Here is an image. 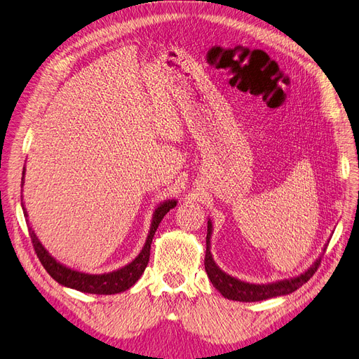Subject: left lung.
Returning <instances> with one entry per match:
<instances>
[{
	"label": "left lung",
	"mask_w": 359,
	"mask_h": 359,
	"mask_svg": "<svg viewBox=\"0 0 359 359\" xmlns=\"http://www.w3.org/2000/svg\"><path fill=\"white\" fill-rule=\"evenodd\" d=\"M211 236H212V222L208 219V232H206V253H205V271L208 274L212 286L219 290L222 295L227 299L232 301H240V302H256V301H264L269 298H276L281 295H289V293L295 292L299 289L304 283H307L310 277L316 273V269L319 268L320 259L325 253V250L328 247L330 240L327 244L323 245V253L314 260V262L304 271V273L285 278V280H278L273 281V283H266V285H256V283H248V281H243L236 277H232L215 264V260L211 253Z\"/></svg>",
	"instance_id": "8db88e82"
}]
</instances>
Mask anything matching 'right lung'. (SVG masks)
Listing matches in <instances>:
<instances>
[{
	"label": "right lung",
	"instance_id": "add662e5",
	"mask_svg": "<svg viewBox=\"0 0 359 359\" xmlns=\"http://www.w3.org/2000/svg\"><path fill=\"white\" fill-rule=\"evenodd\" d=\"M25 170L27 169L24 166L22 184H20L22 187L25 182ZM177 203H178L177 199H168V201H163L161 203H158L156 206L145 244H144L142 250L139 252V255L132 260V262H128L127 265L118 268L115 271H111V273L90 274V273H83V271H78V269L61 264L60 260H57L48 252L45 245L40 243L34 229L29 226L25 202H24V198L20 196V205H22L24 215L27 217V224H28V231H29L32 245H34V250L40 259V262L43 266H45L49 276L55 281H58L61 286H66V287L79 290L83 293H94V295H115V293L126 292L127 289H130L136 283V281L140 278V276L144 274V271L148 265L151 243H153V238L156 235V231H157L160 222L172 208H175Z\"/></svg>",
	"mask_w": 359,
	"mask_h": 359
}]
</instances>
